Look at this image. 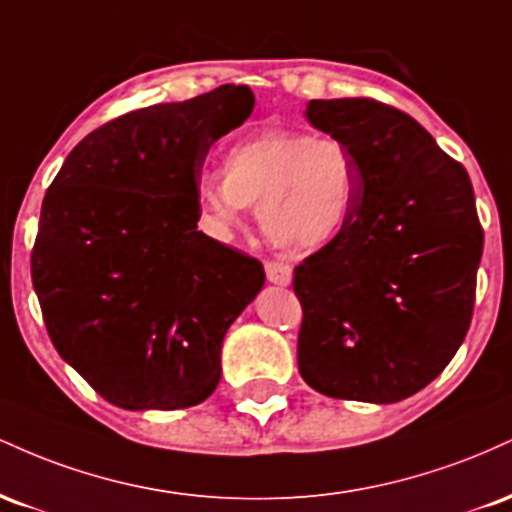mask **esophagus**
<instances>
[{
  "instance_id": "34e87169",
  "label": "esophagus",
  "mask_w": 512,
  "mask_h": 512,
  "mask_svg": "<svg viewBox=\"0 0 512 512\" xmlns=\"http://www.w3.org/2000/svg\"><path fill=\"white\" fill-rule=\"evenodd\" d=\"M264 272H267V281H272L276 286H289L291 279H293V269L291 264L286 262H267L264 264Z\"/></svg>"
}]
</instances>
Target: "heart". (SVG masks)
I'll return each mask as SVG.
<instances>
[{
	"instance_id": "obj_1",
	"label": "heart",
	"mask_w": 512,
	"mask_h": 512,
	"mask_svg": "<svg viewBox=\"0 0 512 512\" xmlns=\"http://www.w3.org/2000/svg\"><path fill=\"white\" fill-rule=\"evenodd\" d=\"M361 168L349 144L305 129H262L226 149L223 170L197 175L204 221L231 236L245 209H257L264 236L291 252L330 248L358 207Z\"/></svg>"
}]
</instances>
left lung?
<instances>
[{
    "label": "left lung",
    "mask_w": 512,
    "mask_h": 512,
    "mask_svg": "<svg viewBox=\"0 0 512 512\" xmlns=\"http://www.w3.org/2000/svg\"><path fill=\"white\" fill-rule=\"evenodd\" d=\"M310 125L361 168L344 236L293 272L298 370L334 399L392 404L436 380L472 322L484 231L467 170L373 98L310 101Z\"/></svg>",
    "instance_id": "obj_1"
}]
</instances>
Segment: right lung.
<instances>
[{
	"instance_id": "add662e5",
	"label": "right lung",
	"mask_w": 512,
	"mask_h": 512,
	"mask_svg": "<svg viewBox=\"0 0 512 512\" xmlns=\"http://www.w3.org/2000/svg\"><path fill=\"white\" fill-rule=\"evenodd\" d=\"M255 96L223 84L132 110L74 146L31 252L57 354L122 409H185L221 378V342L264 286L262 262L197 231L195 182Z\"/></svg>"
}]
</instances>
